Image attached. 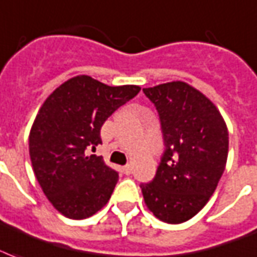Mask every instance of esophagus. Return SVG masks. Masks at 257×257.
I'll use <instances>...</instances> for the list:
<instances>
[{
  "mask_svg": "<svg viewBox=\"0 0 257 257\" xmlns=\"http://www.w3.org/2000/svg\"><path fill=\"white\" fill-rule=\"evenodd\" d=\"M122 172H124L125 175H131L132 174V166L131 164H126L122 167Z\"/></svg>",
  "mask_w": 257,
  "mask_h": 257,
  "instance_id": "esophagus-1",
  "label": "esophagus"
}]
</instances>
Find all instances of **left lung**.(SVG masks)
Segmentation results:
<instances>
[{
    "label": "left lung",
    "instance_id": "8db88e82",
    "mask_svg": "<svg viewBox=\"0 0 257 257\" xmlns=\"http://www.w3.org/2000/svg\"><path fill=\"white\" fill-rule=\"evenodd\" d=\"M143 91L159 114L164 151L155 178L140 187L155 217L181 224L206 205L218 185L228 158V128L210 99L185 82Z\"/></svg>",
    "mask_w": 257,
    "mask_h": 257
}]
</instances>
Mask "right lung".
Wrapping results in <instances>:
<instances>
[{
    "mask_svg": "<svg viewBox=\"0 0 257 257\" xmlns=\"http://www.w3.org/2000/svg\"><path fill=\"white\" fill-rule=\"evenodd\" d=\"M139 86H107L79 75L59 86L39 110L29 135L33 171L56 210L83 220L106 205L118 171L101 156V128L120 106L136 97Z\"/></svg>",
    "mask_w": 257,
    "mask_h": 257,
    "instance_id": "1",
    "label": "right lung"
}]
</instances>
